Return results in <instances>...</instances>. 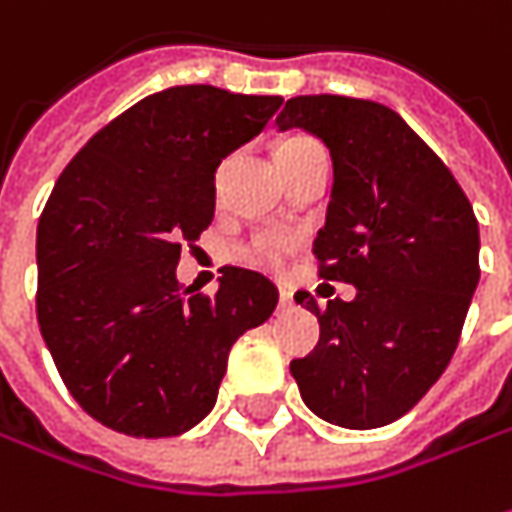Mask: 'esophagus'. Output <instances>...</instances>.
Returning <instances> with one entry per match:
<instances>
[{"label": "esophagus", "instance_id": "obj_1", "mask_svg": "<svg viewBox=\"0 0 512 512\" xmlns=\"http://www.w3.org/2000/svg\"><path fill=\"white\" fill-rule=\"evenodd\" d=\"M280 306H283V309L294 306V294H291L289 289H280Z\"/></svg>", "mask_w": 512, "mask_h": 512}]
</instances>
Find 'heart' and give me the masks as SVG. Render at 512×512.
<instances>
[{
    "label": "heart",
    "mask_w": 512,
    "mask_h": 512,
    "mask_svg": "<svg viewBox=\"0 0 512 512\" xmlns=\"http://www.w3.org/2000/svg\"><path fill=\"white\" fill-rule=\"evenodd\" d=\"M303 141H309V138H289L286 144H280V150L303 144ZM294 249H297V240L289 238V235L269 232V235H257L255 240H249L238 252V257L246 266H255V269H263V272H283L289 266Z\"/></svg>",
    "instance_id": "1"
}]
</instances>
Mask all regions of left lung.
Instances as JSON below:
<instances>
[{
    "label": "left lung",
    "instance_id": "1",
    "mask_svg": "<svg viewBox=\"0 0 512 512\" xmlns=\"http://www.w3.org/2000/svg\"><path fill=\"white\" fill-rule=\"evenodd\" d=\"M331 152L334 184L314 255L351 303L306 309L320 343L291 360L300 397L331 425L368 431L405 416L442 377L479 286V223L439 155L391 107L297 96L277 115Z\"/></svg>",
    "mask_w": 512,
    "mask_h": 512
}]
</instances>
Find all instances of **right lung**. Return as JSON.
<instances>
[{
    "label": "right lung",
    "mask_w": 512,
    "mask_h": 512,
    "mask_svg": "<svg viewBox=\"0 0 512 512\" xmlns=\"http://www.w3.org/2000/svg\"><path fill=\"white\" fill-rule=\"evenodd\" d=\"M283 104L209 84L152 93L67 164L36 229L39 328L67 391L127 436H178L212 411L229 351L277 306L269 277L223 266L181 289V243L215 218V172Z\"/></svg>",
    "instance_id": "obj_1"
}]
</instances>
